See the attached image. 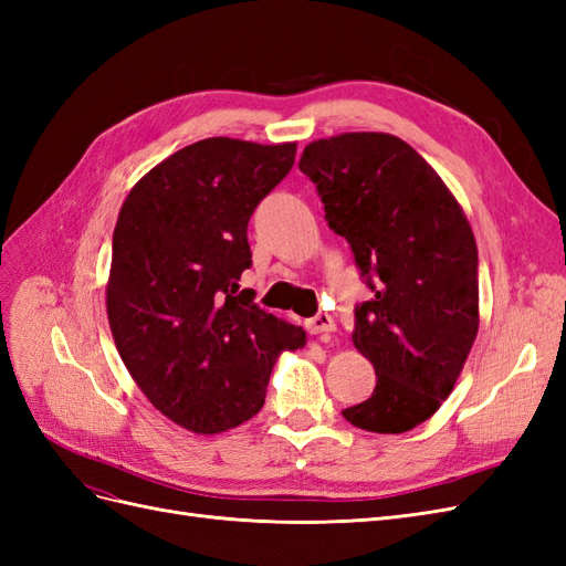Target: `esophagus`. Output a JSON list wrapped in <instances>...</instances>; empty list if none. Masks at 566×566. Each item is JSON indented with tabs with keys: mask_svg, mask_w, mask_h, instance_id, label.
Returning <instances> with one entry per match:
<instances>
[{
	"mask_svg": "<svg viewBox=\"0 0 566 566\" xmlns=\"http://www.w3.org/2000/svg\"><path fill=\"white\" fill-rule=\"evenodd\" d=\"M304 328L310 335H323V333H333L335 331V321L331 314H316L314 318L304 321Z\"/></svg>",
	"mask_w": 566,
	"mask_h": 566,
	"instance_id": "obj_1",
	"label": "esophagus"
}]
</instances>
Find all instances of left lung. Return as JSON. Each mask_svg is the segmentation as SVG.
<instances>
[{
	"mask_svg": "<svg viewBox=\"0 0 566 566\" xmlns=\"http://www.w3.org/2000/svg\"><path fill=\"white\" fill-rule=\"evenodd\" d=\"M300 169L325 221L345 238L373 297L354 310V347L375 368L370 399L342 410L354 427L401 434L453 391L479 328L476 243L434 169L399 136L318 139Z\"/></svg>",
	"mask_w": 566,
	"mask_h": 566,
	"instance_id": "1",
	"label": "left lung"
}]
</instances>
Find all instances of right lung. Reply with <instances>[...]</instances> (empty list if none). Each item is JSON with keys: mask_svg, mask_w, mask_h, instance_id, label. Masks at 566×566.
<instances>
[{"mask_svg": "<svg viewBox=\"0 0 566 566\" xmlns=\"http://www.w3.org/2000/svg\"><path fill=\"white\" fill-rule=\"evenodd\" d=\"M295 153L212 136L153 167L119 210L106 287L115 347L148 401L196 434L260 413L279 354L306 342L238 293L248 221Z\"/></svg>", "mask_w": 566, "mask_h": 566, "instance_id": "obj_1", "label": "right lung"}]
</instances>
